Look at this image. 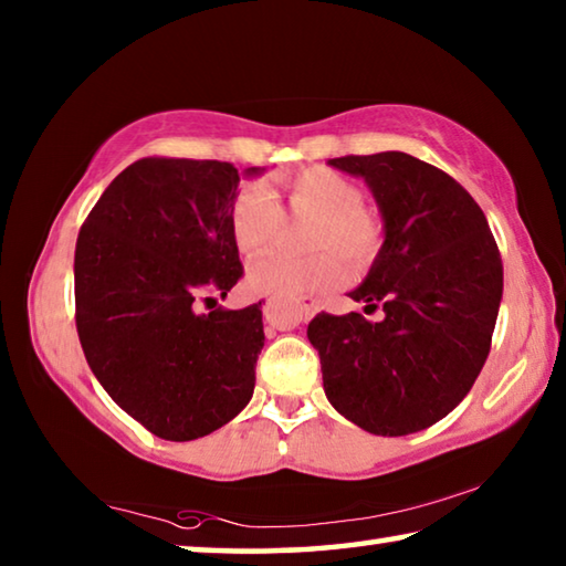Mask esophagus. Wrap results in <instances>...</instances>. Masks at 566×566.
<instances>
[{"instance_id": "esophagus-1", "label": "esophagus", "mask_w": 566, "mask_h": 566, "mask_svg": "<svg viewBox=\"0 0 566 566\" xmlns=\"http://www.w3.org/2000/svg\"><path fill=\"white\" fill-rule=\"evenodd\" d=\"M262 312H264V319L270 322V324H274V327H282V324H286V322L282 319L280 310H276V302H274V300H266L264 306H262ZM314 312H317V302L306 300V296H304V300H296L292 322L300 324V322H304V319H310V317H314Z\"/></svg>"}]
</instances>
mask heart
<instances>
[{
    "mask_svg": "<svg viewBox=\"0 0 566 566\" xmlns=\"http://www.w3.org/2000/svg\"><path fill=\"white\" fill-rule=\"evenodd\" d=\"M284 202L296 219H312L304 232V244L310 249H334L354 266L375 262L381 247V227L379 219L364 209L361 189L352 179L324 167L300 171L284 181ZM280 222V205L270 189L254 181L239 187L229 212V227L239 252L256 254L270 247ZM337 254H266L249 264L247 284L256 294L286 300L327 292L344 280Z\"/></svg>",
    "mask_w": 566,
    "mask_h": 566,
    "instance_id": "heart-1",
    "label": "heart"
}]
</instances>
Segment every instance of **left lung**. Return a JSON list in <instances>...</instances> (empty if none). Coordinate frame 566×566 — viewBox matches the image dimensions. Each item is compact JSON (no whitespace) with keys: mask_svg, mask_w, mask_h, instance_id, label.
I'll return each instance as SVG.
<instances>
[{"mask_svg":"<svg viewBox=\"0 0 566 566\" xmlns=\"http://www.w3.org/2000/svg\"><path fill=\"white\" fill-rule=\"evenodd\" d=\"M377 199L385 244L357 290L385 319L322 312L306 337L324 395L369 434L405 437L447 417L472 389L492 347L502 256L472 195L405 151L329 159Z\"/></svg>","mask_w":566,"mask_h":566,"instance_id":"left-lung-1","label":"left lung"}]
</instances>
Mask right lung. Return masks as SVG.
Segmentation results:
<instances>
[{"instance_id": "1", "label": "right lung", "mask_w": 566, "mask_h": 566, "mask_svg": "<svg viewBox=\"0 0 566 566\" xmlns=\"http://www.w3.org/2000/svg\"><path fill=\"white\" fill-rule=\"evenodd\" d=\"M237 185L229 161L145 157L114 177L76 237L84 357L104 391L169 442L212 434L254 391L262 302L197 312L244 274L229 227Z\"/></svg>"}]
</instances>
